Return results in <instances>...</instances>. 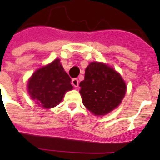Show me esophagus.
Wrapping results in <instances>:
<instances>
[{"instance_id":"obj_1","label":"esophagus","mask_w":160,"mask_h":160,"mask_svg":"<svg viewBox=\"0 0 160 160\" xmlns=\"http://www.w3.org/2000/svg\"><path fill=\"white\" fill-rule=\"evenodd\" d=\"M71 83H72V85L75 86V88H77L78 86H79V80H78V79H73L72 81H71Z\"/></svg>"}]
</instances>
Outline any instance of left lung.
Here are the masks:
<instances>
[{
    "label": "left lung",
    "instance_id": "1",
    "mask_svg": "<svg viewBox=\"0 0 160 160\" xmlns=\"http://www.w3.org/2000/svg\"><path fill=\"white\" fill-rule=\"evenodd\" d=\"M80 95L86 109L95 115H105L119 105L126 92L121 75L109 65L91 62L80 83Z\"/></svg>",
    "mask_w": 160,
    "mask_h": 160
}]
</instances>
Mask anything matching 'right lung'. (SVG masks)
I'll use <instances>...</instances> for the list:
<instances>
[{"label":"right lung","instance_id":"obj_1","mask_svg":"<svg viewBox=\"0 0 160 160\" xmlns=\"http://www.w3.org/2000/svg\"><path fill=\"white\" fill-rule=\"evenodd\" d=\"M70 76L64 70L59 59L36 70L28 80L29 95L37 105L45 109L56 106L66 91L73 89Z\"/></svg>","mask_w":160,"mask_h":160}]
</instances>
